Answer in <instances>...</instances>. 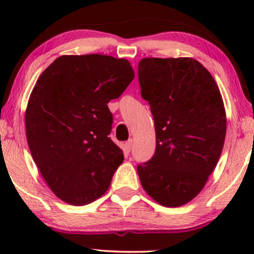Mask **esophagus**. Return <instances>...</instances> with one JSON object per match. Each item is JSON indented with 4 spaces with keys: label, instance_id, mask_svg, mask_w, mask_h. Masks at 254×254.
<instances>
[{
    "label": "esophagus",
    "instance_id": "esophagus-1",
    "mask_svg": "<svg viewBox=\"0 0 254 254\" xmlns=\"http://www.w3.org/2000/svg\"><path fill=\"white\" fill-rule=\"evenodd\" d=\"M131 148H133V140H129L127 141L126 143H125V150L129 152L131 150Z\"/></svg>",
    "mask_w": 254,
    "mask_h": 254
}]
</instances>
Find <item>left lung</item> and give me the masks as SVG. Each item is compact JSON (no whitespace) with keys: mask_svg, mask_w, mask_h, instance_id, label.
Segmentation results:
<instances>
[{"mask_svg":"<svg viewBox=\"0 0 254 254\" xmlns=\"http://www.w3.org/2000/svg\"><path fill=\"white\" fill-rule=\"evenodd\" d=\"M138 81L156 131L155 155L137 166L141 185L162 206H184L202 190L223 149L227 116L220 89L193 58L142 59Z\"/></svg>","mask_w":254,"mask_h":254,"instance_id":"8db88e82","label":"left lung"}]
</instances>
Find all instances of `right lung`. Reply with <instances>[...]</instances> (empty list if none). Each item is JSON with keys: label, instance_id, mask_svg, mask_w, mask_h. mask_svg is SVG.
I'll list each match as a JSON object with an SVG mask.
<instances>
[{"label": "right lung", "instance_id": "right-lung-1", "mask_svg": "<svg viewBox=\"0 0 254 254\" xmlns=\"http://www.w3.org/2000/svg\"><path fill=\"white\" fill-rule=\"evenodd\" d=\"M135 77L130 62L111 55H62L39 76L25 111L26 140L52 192L72 206L105 194L123 150L109 137L107 103Z\"/></svg>", "mask_w": 254, "mask_h": 254}]
</instances>
